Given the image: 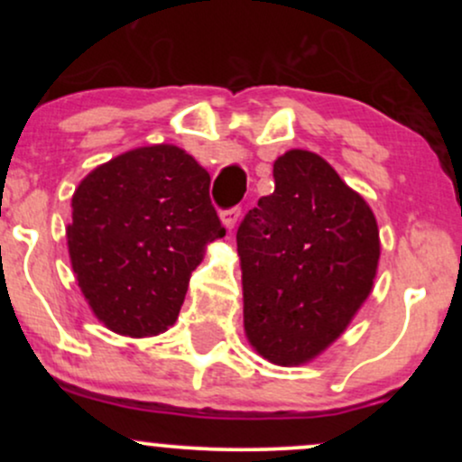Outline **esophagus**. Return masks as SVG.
<instances>
[{"label": "esophagus", "instance_id": "esophagus-1", "mask_svg": "<svg viewBox=\"0 0 462 462\" xmlns=\"http://www.w3.org/2000/svg\"><path fill=\"white\" fill-rule=\"evenodd\" d=\"M238 217H241V208L238 206H235V208H227L221 213V221H224V226L227 227V230H232V227L236 226Z\"/></svg>", "mask_w": 462, "mask_h": 462}]
</instances>
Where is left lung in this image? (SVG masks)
<instances>
[{"label":"left lung","instance_id":"8db88e82","mask_svg":"<svg viewBox=\"0 0 462 462\" xmlns=\"http://www.w3.org/2000/svg\"><path fill=\"white\" fill-rule=\"evenodd\" d=\"M273 180L236 230L243 321L263 358L291 367L341 337L369 298L380 232L367 201L317 153L286 152Z\"/></svg>","mask_w":462,"mask_h":462}]
</instances>
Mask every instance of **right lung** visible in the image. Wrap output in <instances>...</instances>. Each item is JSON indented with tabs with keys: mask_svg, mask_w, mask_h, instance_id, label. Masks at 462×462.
Listing matches in <instances>:
<instances>
[{
	"mask_svg": "<svg viewBox=\"0 0 462 462\" xmlns=\"http://www.w3.org/2000/svg\"><path fill=\"white\" fill-rule=\"evenodd\" d=\"M208 189V171L176 145L125 152L79 182L69 256L106 328L141 338L176 323L206 245L226 235Z\"/></svg>",
	"mask_w": 462,
	"mask_h": 462,
	"instance_id": "1",
	"label": "right lung"
}]
</instances>
